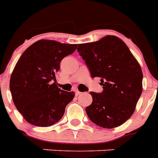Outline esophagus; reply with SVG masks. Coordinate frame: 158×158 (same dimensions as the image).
Segmentation results:
<instances>
[{
    "label": "esophagus",
    "instance_id": "1",
    "mask_svg": "<svg viewBox=\"0 0 158 158\" xmlns=\"http://www.w3.org/2000/svg\"><path fill=\"white\" fill-rule=\"evenodd\" d=\"M81 94H82L81 92H79V90H75V94H76L77 96H78V95H80Z\"/></svg>",
    "mask_w": 158,
    "mask_h": 158
}]
</instances>
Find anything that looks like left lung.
Masks as SVG:
<instances>
[{
  "label": "left lung",
  "mask_w": 158,
  "mask_h": 158,
  "mask_svg": "<svg viewBox=\"0 0 158 158\" xmlns=\"http://www.w3.org/2000/svg\"><path fill=\"white\" fill-rule=\"evenodd\" d=\"M77 51L93 78H100L103 90L90 92L93 102L85 110L100 127L120 126L131 117L143 91V73L139 62L124 42L106 35L94 43L79 44Z\"/></svg>",
  "instance_id": "1"
}]
</instances>
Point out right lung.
Masks as SVG:
<instances>
[{
	"instance_id": "right-lung-1",
	"label": "right lung",
	"mask_w": 158,
	"mask_h": 158,
	"mask_svg": "<svg viewBox=\"0 0 158 158\" xmlns=\"http://www.w3.org/2000/svg\"><path fill=\"white\" fill-rule=\"evenodd\" d=\"M76 48V44L42 39L21 55L11 74L10 89L14 104L27 122L48 127L63 117L74 93L58 88L55 74L60 61Z\"/></svg>"
}]
</instances>
